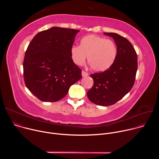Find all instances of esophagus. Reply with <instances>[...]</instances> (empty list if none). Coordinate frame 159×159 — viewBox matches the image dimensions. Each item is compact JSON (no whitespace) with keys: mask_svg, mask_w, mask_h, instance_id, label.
I'll return each mask as SVG.
<instances>
[{"mask_svg":"<svg viewBox=\"0 0 159 159\" xmlns=\"http://www.w3.org/2000/svg\"><path fill=\"white\" fill-rule=\"evenodd\" d=\"M82 76L83 77H87V76H88V74L87 73V72H85V71H82Z\"/></svg>","mask_w":159,"mask_h":159,"instance_id":"34e87169","label":"esophagus"}]
</instances>
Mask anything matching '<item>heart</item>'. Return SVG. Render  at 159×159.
I'll list each match as a JSON object with an SVG mask.
<instances>
[{"instance_id": "obj_1", "label": "heart", "mask_w": 159, "mask_h": 159, "mask_svg": "<svg viewBox=\"0 0 159 159\" xmlns=\"http://www.w3.org/2000/svg\"><path fill=\"white\" fill-rule=\"evenodd\" d=\"M118 50L114 41L95 34L83 37L80 46L74 45L70 50L71 57L77 65L84 63L87 57L88 63L96 72H102L115 61Z\"/></svg>"}]
</instances>
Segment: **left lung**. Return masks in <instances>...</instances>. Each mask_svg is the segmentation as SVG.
<instances>
[{
    "label": "left lung",
    "mask_w": 159,
    "mask_h": 159,
    "mask_svg": "<svg viewBox=\"0 0 159 159\" xmlns=\"http://www.w3.org/2000/svg\"><path fill=\"white\" fill-rule=\"evenodd\" d=\"M104 34L114 39L117 57L108 69L90 75L94 84L87 95L93 103L107 106L114 104L130 91L134 82L138 63L137 53L126 38L114 33Z\"/></svg>",
    "instance_id": "8db88e82"
}]
</instances>
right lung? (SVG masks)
Listing matches in <instances>:
<instances>
[{"instance_id": "1", "label": "right lung", "mask_w": 159, "mask_h": 159, "mask_svg": "<svg viewBox=\"0 0 159 159\" xmlns=\"http://www.w3.org/2000/svg\"><path fill=\"white\" fill-rule=\"evenodd\" d=\"M79 30L52 27L38 33L30 42L23 62L26 87L39 100L56 102L82 78L70 50Z\"/></svg>"}]
</instances>
